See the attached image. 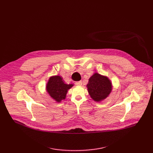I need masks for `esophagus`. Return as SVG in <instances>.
Here are the masks:
<instances>
[{"label": "esophagus", "mask_w": 153, "mask_h": 153, "mask_svg": "<svg viewBox=\"0 0 153 153\" xmlns=\"http://www.w3.org/2000/svg\"><path fill=\"white\" fill-rule=\"evenodd\" d=\"M75 84L77 85H82V81H76L75 82Z\"/></svg>", "instance_id": "esophagus-1"}]
</instances>
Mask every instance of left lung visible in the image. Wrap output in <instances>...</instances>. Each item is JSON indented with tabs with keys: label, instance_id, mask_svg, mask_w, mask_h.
<instances>
[{
	"label": "left lung",
	"instance_id": "8db88e82",
	"mask_svg": "<svg viewBox=\"0 0 153 153\" xmlns=\"http://www.w3.org/2000/svg\"><path fill=\"white\" fill-rule=\"evenodd\" d=\"M87 87L91 98L96 102L107 97L112 89L110 80L98 73H95L90 77Z\"/></svg>",
	"mask_w": 153,
	"mask_h": 153
}]
</instances>
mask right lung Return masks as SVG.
<instances>
[{
	"label": "right lung",
	"instance_id": "obj_1",
	"mask_svg": "<svg viewBox=\"0 0 153 153\" xmlns=\"http://www.w3.org/2000/svg\"><path fill=\"white\" fill-rule=\"evenodd\" d=\"M73 84H66L62 81L61 76H55L51 77L46 85V91L51 97L56 102H61L65 99L68 89Z\"/></svg>",
	"mask_w": 153,
	"mask_h": 153
}]
</instances>
